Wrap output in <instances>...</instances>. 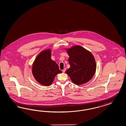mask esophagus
Returning <instances> with one entry per match:
<instances>
[{"instance_id": "34e87169", "label": "esophagus", "mask_w": 126, "mask_h": 126, "mask_svg": "<svg viewBox=\"0 0 126 126\" xmlns=\"http://www.w3.org/2000/svg\"><path fill=\"white\" fill-rule=\"evenodd\" d=\"M65 70H66V69H65V68H64V69L63 70H62L63 73H64L65 72Z\"/></svg>"}]
</instances>
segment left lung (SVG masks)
I'll list each match as a JSON object with an SVG mask.
<instances>
[{"label":"left lung","mask_w":126,"mask_h":126,"mask_svg":"<svg viewBox=\"0 0 126 126\" xmlns=\"http://www.w3.org/2000/svg\"><path fill=\"white\" fill-rule=\"evenodd\" d=\"M69 58L70 67L65 71L72 81L77 85L88 82L95 73V58L90 51L79 45L65 49Z\"/></svg>","instance_id":"left-lung-1"}]
</instances>
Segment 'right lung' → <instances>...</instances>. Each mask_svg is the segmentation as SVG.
Masks as SVG:
<instances>
[{
    "instance_id": "add662e5",
    "label": "right lung",
    "mask_w": 126,
    "mask_h": 126,
    "mask_svg": "<svg viewBox=\"0 0 126 126\" xmlns=\"http://www.w3.org/2000/svg\"><path fill=\"white\" fill-rule=\"evenodd\" d=\"M52 51L47 49L36 57L32 65V74L39 84L50 86L58 74L62 73L55 61L51 59Z\"/></svg>"
}]
</instances>
